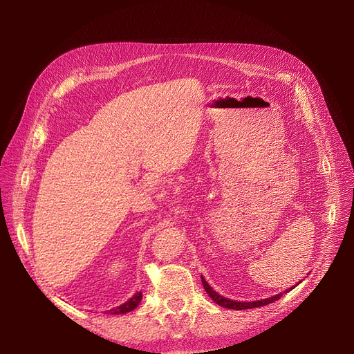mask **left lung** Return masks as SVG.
Instances as JSON below:
<instances>
[{"label":"left lung","instance_id":"left-lung-1","mask_svg":"<svg viewBox=\"0 0 354 354\" xmlns=\"http://www.w3.org/2000/svg\"><path fill=\"white\" fill-rule=\"evenodd\" d=\"M201 280H202V284H203V288H205V291L208 292V295L211 297V299L219 304L221 307H225V308H231V310H247V308H255V307H261V306H267L272 301H277L278 299H281L283 292L277 294L274 297H270V299H264V300H258V301H250V303H244V301H234V300H230V299H225L224 295L218 294L216 291L212 290V287L205 281V278H203L201 275ZM292 290V288H288V291ZM287 292V291H286Z\"/></svg>","mask_w":354,"mask_h":354}]
</instances>
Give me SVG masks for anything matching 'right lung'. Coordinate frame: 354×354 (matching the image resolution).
I'll return each mask as SVG.
<instances>
[{
    "label": "right lung",
    "mask_w": 354,
    "mask_h": 354,
    "mask_svg": "<svg viewBox=\"0 0 354 354\" xmlns=\"http://www.w3.org/2000/svg\"><path fill=\"white\" fill-rule=\"evenodd\" d=\"M140 300H142V292L138 291V292L132 297V299L127 300L126 303H123L122 306H119V307H116V308H111L109 313H110V314H126V313H129V311L135 310V308L139 306Z\"/></svg>",
    "instance_id": "add662e5"
}]
</instances>
